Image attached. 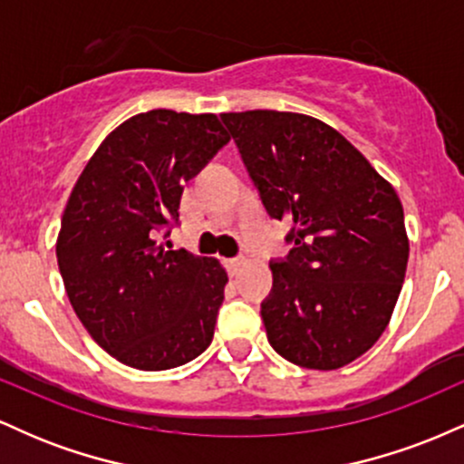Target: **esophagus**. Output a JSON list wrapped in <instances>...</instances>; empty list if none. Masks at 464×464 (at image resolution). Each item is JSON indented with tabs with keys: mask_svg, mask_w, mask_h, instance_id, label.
Returning <instances> with one entry per match:
<instances>
[{
	"mask_svg": "<svg viewBox=\"0 0 464 464\" xmlns=\"http://www.w3.org/2000/svg\"><path fill=\"white\" fill-rule=\"evenodd\" d=\"M242 266H244V259L242 257H236V259H228L227 262V268H228V273H231L233 276H236L239 270H242Z\"/></svg>",
	"mask_w": 464,
	"mask_h": 464,
	"instance_id": "1",
	"label": "esophagus"
}]
</instances>
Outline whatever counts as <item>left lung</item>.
Listing matches in <instances>:
<instances>
[{"mask_svg":"<svg viewBox=\"0 0 464 464\" xmlns=\"http://www.w3.org/2000/svg\"><path fill=\"white\" fill-rule=\"evenodd\" d=\"M270 218L290 220L262 301L268 343L303 369L334 371L384 334L408 266L391 183L321 120L284 111L222 113Z\"/></svg>","mask_w":464,"mask_h":464,"instance_id":"left-lung-1","label":"left lung"}]
</instances>
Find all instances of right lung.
<instances>
[{
  "label": "right lung",
  "mask_w": 464,
  "mask_h": 464,
  "mask_svg": "<svg viewBox=\"0 0 464 464\" xmlns=\"http://www.w3.org/2000/svg\"><path fill=\"white\" fill-rule=\"evenodd\" d=\"M227 143L216 115L154 109L117 126L73 185L58 268L80 323L121 364L174 369L214 340L225 268L157 237L179 225L183 185Z\"/></svg>",
  "instance_id": "1"
}]
</instances>
